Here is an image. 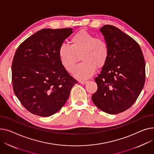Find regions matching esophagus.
I'll return each instance as SVG.
<instances>
[{"label":"esophagus","mask_w":154,"mask_h":154,"mask_svg":"<svg viewBox=\"0 0 154 154\" xmlns=\"http://www.w3.org/2000/svg\"><path fill=\"white\" fill-rule=\"evenodd\" d=\"M88 82V81H80V83L82 85H85Z\"/></svg>","instance_id":"obj_1"}]
</instances>
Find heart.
<instances>
[{"label": "heart", "instance_id": "obj_1", "mask_svg": "<svg viewBox=\"0 0 154 154\" xmlns=\"http://www.w3.org/2000/svg\"><path fill=\"white\" fill-rule=\"evenodd\" d=\"M71 45H61L58 54L61 64L69 72H72L81 55L82 63L74 70V75L79 80L90 77L95 73L96 67H103L108 58L109 49L105 41L85 30H80L70 39Z\"/></svg>", "mask_w": 154, "mask_h": 154}]
</instances>
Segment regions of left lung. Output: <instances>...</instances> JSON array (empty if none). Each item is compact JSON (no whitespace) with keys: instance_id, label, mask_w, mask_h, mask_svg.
I'll return each mask as SVG.
<instances>
[{"instance_id":"obj_1","label":"left lung","mask_w":154,"mask_h":154,"mask_svg":"<svg viewBox=\"0 0 154 154\" xmlns=\"http://www.w3.org/2000/svg\"><path fill=\"white\" fill-rule=\"evenodd\" d=\"M100 31L109 55L95 79L98 89L91 100L101 111L116 115L129 109L140 95L145 83V60L138 43L117 27L106 25Z\"/></svg>"}]
</instances>
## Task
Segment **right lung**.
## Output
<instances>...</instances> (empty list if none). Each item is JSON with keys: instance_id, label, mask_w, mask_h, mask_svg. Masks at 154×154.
<instances>
[{"instance_id": "add662e5", "label": "right lung", "mask_w": 154, "mask_h": 154, "mask_svg": "<svg viewBox=\"0 0 154 154\" xmlns=\"http://www.w3.org/2000/svg\"><path fill=\"white\" fill-rule=\"evenodd\" d=\"M72 28L43 29L17 48L12 66L14 91L30 112L42 117L55 114L77 83L61 64L58 51Z\"/></svg>"}]
</instances>
